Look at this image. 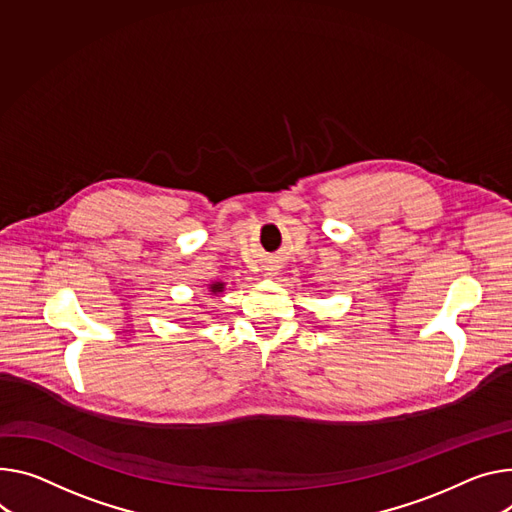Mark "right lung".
<instances>
[{"mask_svg": "<svg viewBox=\"0 0 512 512\" xmlns=\"http://www.w3.org/2000/svg\"><path fill=\"white\" fill-rule=\"evenodd\" d=\"M208 290H210L212 294H218V292H222V290H224V284H222V282H214V284H210V286H208Z\"/></svg>", "mask_w": 512, "mask_h": 512, "instance_id": "1", "label": "right lung"}]
</instances>
